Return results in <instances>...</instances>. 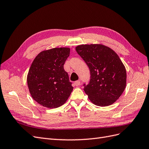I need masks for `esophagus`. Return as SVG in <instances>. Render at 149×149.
Returning <instances> with one entry per match:
<instances>
[{
	"mask_svg": "<svg viewBox=\"0 0 149 149\" xmlns=\"http://www.w3.org/2000/svg\"><path fill=\"white\" fill-rule=\"evenodd\" d=\"M74 85L75 86H78L79 85H80V84H81V82H80V81H76L74 83Z\"/></svg>",
	"mask_w": 149,
	"mask_h": 149,
	"instance_id": "34e87169",
	"label": "esophagus"
}]
</instances>
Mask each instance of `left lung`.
Returning a JSON list of instances; mask_svg holds the SVG:
<instances>
[{"mask_svg": "<svg viewBox=\"0 0 149 149\" xmlns=\"http://www.w3.org/2000/svg\"><path fill=\"white\" fill-rule=\"evenodd\" d=\"M76 51L90 70L89 83L84 88L89 100L101 107L112 104L126 86V70L119 56L102 44L80 45Z\"/></svg>", "mask_w": 149, "mask_h": 149, "instance_id": "8db88e82", "label": "left lung"}]
</instances>
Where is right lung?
Instances as JSON below:
<instances>
[{"label": "right lung", "mask_w": 149, "mask_h": 149, "mask_svg": "<svg viewBox=\"0 0 149 149\" xmlns=\"http://www.w3.org/2000/svg\"><path fill=\"white\" fill-rule=\"evenodd\" d=\"M70 48H54L40 52L35 57L27 74L31 97L42 106L53 109L66 102L73 91L63 65Z\"/></svg>", "instance_id": "1"}]
</instances>
